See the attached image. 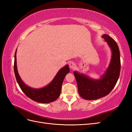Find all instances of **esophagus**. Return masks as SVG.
<instances>
[{
    "instance_id": "obj_1",
    "label": "esophagus",
    "mask_w": 132,
    "mask_h": 132,
    "mask_svg": "<svg viewBox=\"0 0 132 132\" xmlns=\"http://www.w3.org/2000/svg\"><path fill=\"white\" fill-rule=\"evenodd\" d=\"M69 67L70 69H74L75 67V64L74 62H70L69 63Z\"/></svg>"
}]
</instances>
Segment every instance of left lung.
Segmentation results:
<instances>
[{
    "instance_id": "1",
    "label": "left lung",
    "mask_w": 132,
    "mask_h": 132,
    "mask_svg": "<svg viewBox=\"0 0 132 132\" xmlns=\"http://www.w3.org/2000/svg\"><path fill=\"white\" fill-rule=\"evenodd\" d=\"M102 37L107 42L112 51V57L109 67L101 79H93L83 74L74 71L80 96L85 100H94L109 95L114 88L120 74V52L117 44L107 35Z\"/></svg>"
}]
</instances>
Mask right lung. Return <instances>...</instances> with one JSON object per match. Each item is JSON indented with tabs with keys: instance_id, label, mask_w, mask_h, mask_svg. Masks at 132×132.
Instances as JSON below:
<instances>
[{
	"instance_id": "right-lung-1",
	"label": "right lung",
	"mask_w": 132,
	"mask_h": 132,
	"mask_svg": "<svg viewBox=\"0 0 132 132\" xmlns=\"http://www.w3.org/2000/svg\"><path fill=\"white\" fill-rule=\"evenodd\" d=\"M16 50L14 57V73L16 79L21 90L28 97L39 103H50L58 98L61 92L62 83L65 75L69 73L68 65H66L60 69L54 78L48 85L41 89H34L27 86L19 75L16 65Z\"/></svg>"
}]
</instances>
